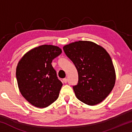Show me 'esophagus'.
<instances>
[{"instance_id": "obj_1", "label": "esophagus", "mask_w": 132, "mask_h": 132, "mask_svg": "<svg viewBox=\"0 0 132 132\" xmlns=\"http://www.w3.org/2000/svg\"><path fill=\"white\" fill-rule=\"evenodd\" d=\"M63 82L64 83H66V82H68V79H67V78H64V79H63Z\"/></svg>"}]
</instances>
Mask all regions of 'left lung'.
Listing matches in <instances>:
<instances>
[{
  "label": "left lung",
  "mask_w": 132,
  "mask_h": 132,
  "mask_svg": "<svg viewBox=\"0 0 132 132\" xmlns=\"http://www.w3.org/2000/svg\"><path fill=\"white\" fill-rule=\"evenodd\" d=\"M77 69L79 80L73 86L80 101L95 105L108 97L114 87L116 75L108 53L93 42L79 41L63 46Z\"/></svg>",
  "instance_id": "left-lung-1"
}]
</instances>
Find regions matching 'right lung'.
Instances as JSON below:
<instances>
[{
	"label": "right lung",
	"mask_w": 132,
	"mask_h": 132,
	"mask_svg": "<svg viewBox=\"0 0 132 132\" xmlns=\"http://www.w3.org/2000/svg\"><path fill=\"white\" fill-rule=\"evenodd\" d=\"M61 53L57 46L43 45L26 53L18 63V86L22 95L32 105L45 108L59 97L63 84L51 63Z\"/></svg>",
	"instance_id": "add662e5"
}]
</instances>
